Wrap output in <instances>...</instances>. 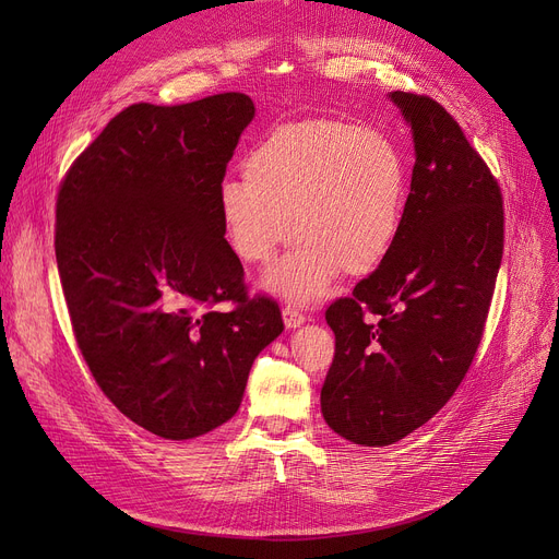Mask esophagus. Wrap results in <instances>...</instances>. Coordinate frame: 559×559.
Returning a JSON list of instances; mask_svg holds the SVG:
<instances>
[{
  "mask_svg": "<svg viewBox=\"0 0 559 559\" xmlns=\"http://www.w3.org/2000/svg\"><path fill=\"white\" fill-rule=\"evenodd\" d=\"M283 319H285V326H287V329H299L308 317H306V312H304L299 306L287 304V306L283 308Z\"/></svg>",
  "mask_w": 559,
  "mask_h": 559,
  "instance_id": "esophagus-1",
  "label": "esophagus"
}]
</instances>
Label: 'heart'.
Returning <instances> with one entry per match:
<instances>
[{
  "label": "heart",
  "instance_id": "obj_1",
  "mask_svg": "<svg viewBox=\"0 0 559 559\" xmlns=\"http://www.w3.org/2000/svg\"><path fill=\"white\" fill-rule=\"evenodd\" d=\"M242 176L217 192L228 247L262 267L299 238L267 276L292 301H314L337 272H376L399 242L409 163L383 131L333 117L283 122L247 154Z\"/></svg>",
  "mask_w": 559,
  "mask_h": 559
}]
</instances>
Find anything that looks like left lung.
Listing matches in <instances>:
<instances>
[{
  "label": "left lung",
  "instance_id": "8db88e82",
  "mask_svg": "<svg viewBox=\"0 0 559 559\" xmlns=\"http://www.w3.org/2000/svg\"><path fill=\"white\" fill-rule=\"evenodd\" d=\"M413 127L415 169L399 242L326 321L335 356L321 388L326 424L362 447L424 426L460 388L483 340L503 258V194L453 115L392 93Z\"/></svg>",
  "mask_w": 559,
  "mask_h": 559
}]
</instances>
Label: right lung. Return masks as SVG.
I'll list each match as a JSON object with an SVG mask.
<instances>
[{
	"label": "right lung",
	"mask_w": 559,
	"mask_h": 559,
	"mask_svg": "<svg viewBox=\"0 0 559 559\" xmlns=\"http://www.w3.org/2000/svg\"><path fill=\"white\" fill-rule=\"evenodd\" d=\"M253 112L242 93L133 104L58 188L53 249L81 356L124 417L165 439L238 413L255 356L283 333L278 304L249 297L217 205Z\"/></svg>",
	"instance_id": "right-lung-1"
}]
</instances>
